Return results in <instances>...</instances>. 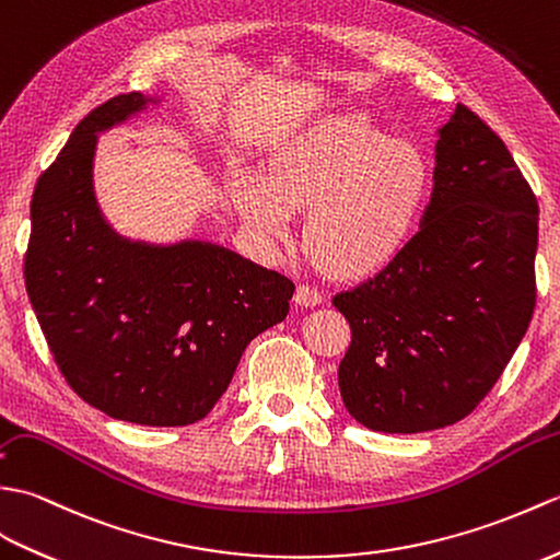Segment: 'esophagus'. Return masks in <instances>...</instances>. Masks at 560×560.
I'll return each mask as SVG.
<instances>
[{
    "label": "esophagus",
    "mask_w": 560,
    "mask_h": 560,
    "mask_svg": "<svg viewBox=\"0 0 560 560\" xmlns=\"http://www.w3.org/2000/svg\"><path fill=\"white\" fill-rule=\"evenodd\" d=\"M320 302H323V294L316 288H312V284H300L294 292V304L300 306H316Z\"/></svg>",
    "instance_id": "obj_1"
}]
</instances>
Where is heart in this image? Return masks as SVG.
<instances>
[{
    "label": "heart",
    "mask_w": 560,
    "mask_h": 560,
    "mask_svg": "<svg viewBox=\"0 0 560 560\" xmlns=\"http://www.w3.org/2000/svg\"><path fill=\"white\" fill-rule=\"evenodd\" d=\"M433 175L417 145L397 141L362 112L323 117L288 136L264 175L234 182L242 215L284 237L308 207L304 246L340 278L374 276L402 254L431 198Z\"/></svg>",
    "instance_id": "heart-1"
}]
</instances>
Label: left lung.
I'll return each instance as SVG.
<instances>
[{"label":"left lung","mask_w":560,"mask_h":560,"mask_svg":"<svg viewBox=\"0 0 560 560\" xmlns=\"http://www.w3.org/2000/svg\"><path fill=\"white\" fill-rule=\"evenodd\" d=\"M539 206L505 143L457 105L436 143L419 232L374 278L332 296L352 342L342 402L383 433L451 427L501 378L537 304Z\"/></svg>","instance_id":"obj_1"}]
</instances>
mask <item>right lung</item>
Wrapping results in <instances>:
<instances>
[{
	"label": "right lung",
	"mask_w": 560,
	"mask_h": 560,
	"mask_svg": "<svg viewBox=\"0 0 560 560\" xmlns=\"http://www.w3.org/2000/svg\"><path fill=\"white\" fill-rule=\"evenodd\" d=\"M153 97L95 107L35 184L28 300L81 400L141 427H186L228 390L242 352L284 320L294 282L225 246H155L112 230L93 194L97 133Z\"/></svg>",
	"instance_id": "1"
}]
</instances>
